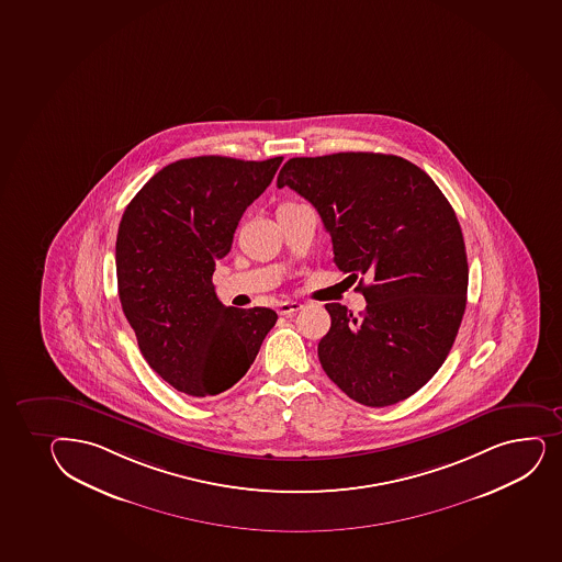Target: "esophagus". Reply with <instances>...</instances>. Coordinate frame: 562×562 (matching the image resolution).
<instances>
[{"label":"esophagus","instance_id":"34e87169","mask_svg":"<svg viewBox=\"0 0 562 562\" xmlns=\"http://www.w3.org/2000/svg\"><path fill=\"white\" fill-rule=\"evenodd\" d=\"M302 308L301 302L296 301H282L278 304V314L280 315H293Z\"/></svg>","mask_w":562,"mask_h":562}]
</instances>
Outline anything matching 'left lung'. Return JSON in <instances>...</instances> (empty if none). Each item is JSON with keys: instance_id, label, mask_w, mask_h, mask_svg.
Masks as SVG:
<instances>
[{"instance_id": "1", "label": "left lung", "mask_w": 562, "mask_h": 562, "mask_svg": "<svg viewBox=\"0 0 562 562\" xmlns=\"http://www.w3.org/2000/svg\"><path fill=\"white\" fill-rule=\"evenodd\" d=\"M277 186L314 205L334 263L360 278L368 302L360 315L326 304L333 325L317 355L328 379L373 408L411 397L446 362L464 315L468 258L453 207L419 167L373 151L293 157Z\"/></svg>"}]
</instances>
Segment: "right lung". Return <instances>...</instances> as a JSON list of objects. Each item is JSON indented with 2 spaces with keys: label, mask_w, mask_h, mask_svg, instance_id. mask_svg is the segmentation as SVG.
Listing matches in <instances>:
<instances>
[{
  "label": "right lung",
  "mask_w": 562,
  "mask_h": 562,
  "mask_svg": "<svg viewBox=\"0 0 562 562\" xmlns=\"http://www.w3.org/2000/svg\"><path fill=\"white\" fill-rule=\"evenodd\" d=\"M282 159H180L151 176L122 215V312L148 366L178 392H226L247 373L277 323L271 308L224 306L212 277L243 213L269 188Z\"/></svg>",
  "instance_id": "add662e5"
}]
</instances>
